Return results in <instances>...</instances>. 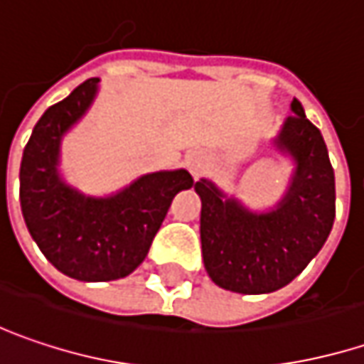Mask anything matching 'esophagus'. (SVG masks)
<instances>
[{
  "label": "esophagus",
  "mask_w": 364,
  "mask_h": 364,
  "mask_svg": "<svg viewBox=\"0 0 364 364\" xmlns=\"http://www.w3.org/2000/svg\"><path fill=\"white\" fill-rule=\"evenodd\" d=\"M187 168H189V171H191V175L198 179V177H202L203 173H205L208 164H205V159H203L200 152H193V154H189V156H187Z\"/></svg>",
  "instance_id": "esophagus-1"
}]
</instances>
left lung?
Here are the masks:
<instances>
[{
	"instance_id": "1",
	"label": "left lung",
	"mask_w": 364,
	"mask_h": 364,
	"mask_svg": "<svg viewBox=\"0 0 364 364\" xmlns=\"http://www.w3.org/2000/svg\"><path fill=\"white\" fill-rule=\"evenodd\" d=\"M284 119L272 146L294 168L282 200L269 210H251L210 179L193 185L202 200L200 237L208 276L220 289L266 294L292 282L330 237L336 218L333 168L321 132L301 102Z\"/></svg>"
}]
</instances>
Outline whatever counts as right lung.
I'll list each match as a JSON object with an SVG mask.
<instances>
[{"mask_svg": "<svg viewBox=\"0 0 364 364\" xmlns=\"http://www.w3.org/2000/svg\"><path fill=\"white\" fill-rule=\"evenodd\" d=\"M98 82L86 80L43 113L20 164V205L31 237L61 274L82 282L129 276L146 259L173 198L193 185L185 168L156 171L97 198L63 179L61 139L88 113Z\"/></svg>", "mask_w": 364, "mask_h": 364, "instance_id": "right-lung-1", "label": "right lung"}]
</instances>
